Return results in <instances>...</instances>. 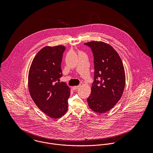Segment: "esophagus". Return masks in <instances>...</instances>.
I'll list each match as a JSON object with an SVG mask.
<instances>
[{"label":"esophagus","mask_w":153,"mask_h":153,"mask_svg":"<svg viewBox=\"0 0 153 153\" xmlns=\"http://www.w3.org/2000/svg\"><path fill=\"white\" fill-rule=\"evenodd\" d=\"M79 85H78V86H74V87H72V89H74V90H76V89H77L78 88H79Z\"/></svg>","instance_id":"obj_1"}]
</instances>
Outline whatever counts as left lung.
Listing matches in <instances>:
<instances>
[{"label":"left lung","mask_w":153,"mask_h":153,"mask_svg":"<svg viewBox=\"0 0 153 153\" xmlns=\"http://www.w3.org/2000/svg\"><path fill=\"white\" fill-rule=\"evenodd\" d=\"M94 55V81L87 98L89 107L105 113L119 101L126 85V74L121 58L109 44L102 41L85 43Z\"/></svg>","instance_id":"obj_1"}]
</instances>
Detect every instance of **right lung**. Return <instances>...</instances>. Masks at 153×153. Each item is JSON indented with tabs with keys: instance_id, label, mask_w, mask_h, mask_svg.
Masks as SVG:
<instances>
[{
	"instance_id": "right-lung-1",
	"label": "right lung",
	"mask_w": 153,
	"mask_h": 153,
	"mask_svg": "<svg viewBox=\"0 0 153 153\" xmlns=\"http://www.w3.org/2000/svg\"><path fill=\"white\" fill-rule=\"evenodd\" d=\"M65 47L45 46L33 58L28 74V88L36 106L46 115L59 118L68 111L70 88L60 82L61 62Z\"/></svg>"
}]
</instances>
